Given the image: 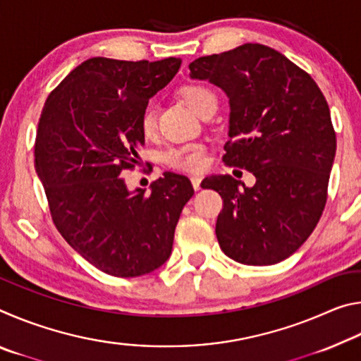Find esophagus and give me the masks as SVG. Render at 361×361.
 <instances>
[{"label":"esophagus","mask_w":361,"mask_h":361,"mask_svg":"<svg viewBox=\"0 0 361 361\" xmlns=\"http://www.w3.org/2000/svg\"><path fill=\"white\" fill-rule=\"evenodd\" d=\"M191 183H192L194 191H199L200 183H202V178H200V176H191Z\"/></svg>","instance_id":"esophagus-1"}]
</instances>
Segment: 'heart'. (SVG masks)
Segmentation results:
<instances>
[{"label": "heart", "instance_id": "heart-1", "mask_svg": "<svg viewBox=\"0 0 361 361\" xmlns=\"http://www.w3.org/2000/svg\"><path fill=\"white\" fill-rule=\"evenodd\" d=\"M181 97L189 108L195 114H202L212 106H216V97L209 87L200 84H191L181 89ZM156 106L154 103H148L140 114V127L145 135H151L156 129ZM164 162L169 167L176 170H186V172H197L205 166V149L199 143H188L181 146H173V148L164 152Z\"/></svg>", "mask_w": 361, "mask_h": 361}]
</instances>
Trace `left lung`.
I'll use <instances>...</instances> for the list:
<instances>
[{
	"instance_id": "left-lung-1",
	"label": "left lung",
	"mask_w": 361,
	"mask_h": 361,
	"mask_svg": "<svg viewBox=\"0 0 361 361\" xmlns=\"http://www.w3.org/2000/svg\"><path fill=\"white\" fill-rule=\"evenodd\" d=\"M189 76L209 81L229 100L226 166L245 169L247 188L212 175L205 188L223 197L219 247L240 264H277L312 234L326 202L336 154L328 103L307 73L262 44L200 57Z\"/></svg>"
}]
</instances>
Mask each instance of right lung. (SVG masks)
I'll use <instances>...</instances> for the list:
<instances>
[{
    "mask_svg": "<svg viewBox=\"0 0 361 361\" xmlns=\"http://www.w3.org/2000/svg\"><path fill=\"white\" fill-rule=\"evenodd\" d=\"M181 59L126 62L94 57L68 73L42 108L35 169L60 234L85 261L114 277H138L170 258L194 189L166 172L149 192L121 173L145 145L140 114L172 81Z\"/></svg>",
    "mask_w": 361,
    "mask_h": 361,
    "instance_id": "right-lung-1",
    "label": "right lung"
}]
</instances>
